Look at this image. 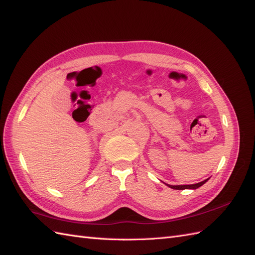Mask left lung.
I'll return each mask as SVG.
<instances>
[{
	"label": "left lung",
	"instance_id": "obj_1",
	"mask_svg": "<svg viewBox=\"0 0 255 255\" xmlns=\"http://www.w3.org/2000/svg\"><path fill=\"white\" fill-rule=\"evenodd\" d=\"M209 181V178L208 179H204L203 182H200V183H197V184H192V185H177V186H173V185H167L169 186L170 188H173V189H177V190H179V189H196V188H199L200 186H202L204 183L206 182H208Z\"/></svg>",
	"mask_w": 255,
	"mask_h": 255
}]
</instances>
